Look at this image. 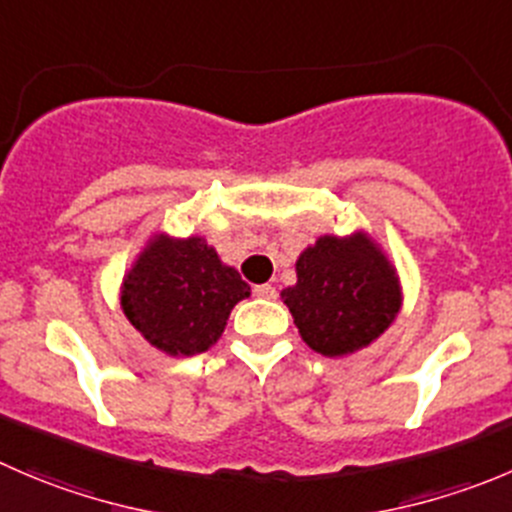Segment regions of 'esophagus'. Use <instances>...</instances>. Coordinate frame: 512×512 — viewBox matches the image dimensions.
<instances>
[{
  "label": "esophagus",
  "mask_w": 512,
  "mask_h": 512,
  "mask_svg": "<svg viewBox=\"0 0 512 512\" xmlns=\"http://www.w3.org/2000/svg\"><path fill=\"white\" fill-rule=\"evenodd\" d=\"M255 292L257 297H262V300H277V290L272 285H255Z\"/></svg>",
  "instance_id": "1"
}]
</instances>
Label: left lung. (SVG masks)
<instances>
[{"label": "left lung", "mask_w": 512, "mask_h": 512, "mask_svg": "<svg viewBox=\"0 0 512 512\" xmlns=\"http://www.w3.org/2000/svg\"><path fill=\"white\" fill-rule=\"evenodd\" d=\"M297 285L282 290L302 340L327 357L350 355L388 330L400 310L395 267L362 232L325 235L297 257Z\"/></svg>", "instance_id": "left-lung-1"}]
</instances>
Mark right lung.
<instances>
[{"label":"right lung","mask_w":512,"mask_h":512,"mask_svg":"<svg viewBox=\"0 0 512 512\" xmlns=\"http://www.w3.org/2000/svg\"><path fill=\"white\" fill-rule=\"evenodd\" d=\"M245 297L250 285L202 237H152L122 282L127 320L157 350L182 357L210 350Z\"/></svg>","instance_id":"add662e5"}]
</instances>
